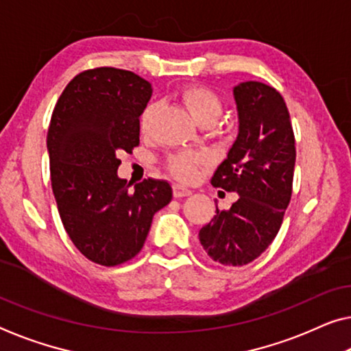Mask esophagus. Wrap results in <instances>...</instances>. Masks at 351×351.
<instances>
[{
  "mask_svg": "<svg viewBox=\"0 0 351 351\" xmlns=\"http://www.w3.org/2000/svg\"><path fill=\"white\" fill-rule=\"evenodd\" d=\"M172 193H174V196L176 197H186V196H190L191 194V190H188V188H185V186H182V185H176L172 186Z\"/></svg>",
  "mask_w": 351,
  "mask_h": 351,
  "instance_id": "obj_1",
  "label": "esophagus"
}]
</instances>
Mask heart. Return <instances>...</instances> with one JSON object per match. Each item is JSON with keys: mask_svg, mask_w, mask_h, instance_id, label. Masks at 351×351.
Returning <instances> with one entry per match:
<instances>
[{"mask_svg": "<svg viewBox=\"0 0 351 351\" xmlns=\"http://www.w3.org/2000/svg\"><path fill=\"white\" fill-rule=\"evenodd\" d=\"M182 100L188 111L191 112L193 119L196 121L199 125L208 127L215 123L218 119L221 111H223V101L218 97L217 93H213L210 88L206 86H188L182 90ZM154 114V106H145L141 116H139V128L141 132L147 130L150 119ZM201 163V157L191 152H182L171 155L168 158V169L172 172L176 179L188 182L194 179L197 171V165Z\"/></svg>", "mask_w": 351, "mask_h": 351, "instance_id": "b5f03b06", "label": "heart"}]
</instances>
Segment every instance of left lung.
<instances>
[{
	"mask_svg": "<svg viewBox=\"0 0 351 351\" xmlns=\"http://www.w3.org/2000/svg\"><path fill=\"white\" fill-rule=\"evenodd\" d=\"M239 136L218 166L212 185L235 191L239 201L219 210L199 230L210 258L243 267L271 245L292 197L295 136L282 95L271 86L246 82L234 88Z\"/></svg>",
	"mask_w": 351,
	"mask_h": 351,
	"instance_id": "8db88e82",
	"label": "left lung"
}]
</instances>
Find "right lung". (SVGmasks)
<instances>
[{"mask_svg": "<svg viewBox=\"0 0 351 351\" xmlns=\"http://www.w3.org/2000/svg\"><path fill=\"white\" fill-rule=\"evenodd\" d=\"M152 86L114 67L78 73L62 90L48 127L51 188L64 229L82 254L104 267L143 250L154 215L168 206L166 180L134 185L117 177L122 152L139 145V116Z\"/></svg>", "mask_w": 351, "mask_h": 351, "instance_id": "1", "label": "right lung"}]
</instances>
